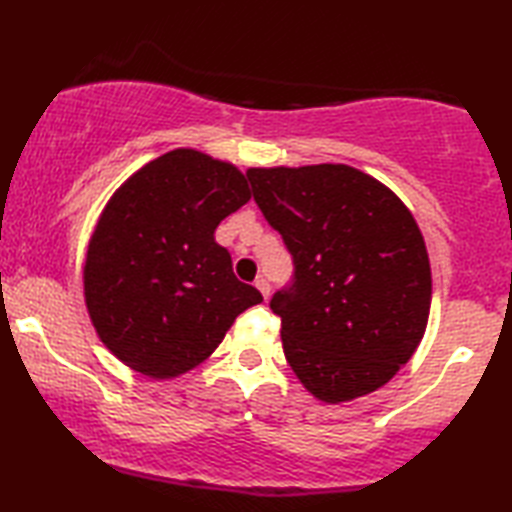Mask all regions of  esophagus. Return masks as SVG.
Segmentation results:
<instances>
[{
  "label": "esophagus",
  "mask_w": 512,
  "mask_h": 512,
  "mask_svg": "<svg viewBox=\"0 0 512 512\" xmlns=\"http://www.w3.org/2000/svg\"><path fill=\"white\" fill-rule=\"evenodd\" d=\"M256 289L260 291V294H263V298H265V300L269 298V294H271V285H269V280H267V278H258V280H256Z\"/></svg>",
  "instance_id": "34e87169"
}]
</instances>
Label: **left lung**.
<instances>
[{"instance_id": "8db88e82", "label": "left lung", "mask_w": 512, "mask_h": 512, "mask_svg": "<svg viewBox=\"0 0 512 512\" xmlns=\"http://www.w3.org/2000/svg\"><path fill=\"white\" fill-rule=\"evenodd\" d=\"M247 179L294 256V283L269 307L296 378L329 404L384 387L411 360L431 311V263L409 207L342 163L249 168Z\"/></svg>"}]
</instances>
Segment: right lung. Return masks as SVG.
Segmentation results:
<instances>
[{
    "mask_svg": "<svg viewBox=\"0 0 512 512\" xmlns=\"http://www.w3.org/2000/svg\"><path fill=\"white\" fill-rule=\"evenodd\" d=\"M252 190L229 161L192 148L161 154L103 207L83 265V298L101 342L125 367L172 380L214 353L263 302L214 241Z\"/></svg>",
    "mask_w": 512,
    "mask_h": 512,
    "instance_id": "obj_1",
    "label": "right lung"
}]
</instances>
